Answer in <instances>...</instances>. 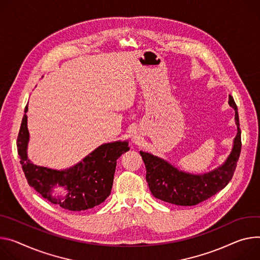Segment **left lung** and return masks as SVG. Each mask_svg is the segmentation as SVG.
Instances as JSON below:
<instances>
[{"mask_svg":"<svg viewBox=\"0 0 260 260\" xmlns=\"http://www.w3.org/2000/svg\"><path fill=\"white\" fill-rule=\"evenodd\" d=\"M228 104L235 113L238 134L233 140L231 152L218 168L203 174H193L179 170L161 157L140 151L146 167V181L155 198L175 205L192 206L214 196L228 184L237 168L242 148L238 107L231 95Z\"/></svg>","mask_w":260,"mask_h":260,"instance_id":"left-lung-1","label":"left lung"}]
</instances>
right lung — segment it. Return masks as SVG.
Returning <instances> with one entry per match:
<instances>
[{"mask_svg":"<svg viewBox=\"0 0 260 260\" xmlns=\"http://www.w3.org/2000/svg\"><path fill=\"white\" fill-rule=\"evenodd\" d=\"M27 112L28 105L25 108L16 145L21 168L29 185L46 200L68 210H86L103 203L111 194L117 159L129 150L127 141L105 143L67 169L56 170L37 166L28 157L30 134ZM57 187L64 188L66 194L57 196L54 193Z\"/></svg>","mask_w":260,"mask_h":260,"instance_id":"right-lung-1","label":"right lung"}]
</instances>
